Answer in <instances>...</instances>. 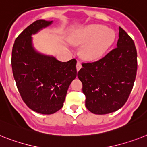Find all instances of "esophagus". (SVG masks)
Returning <instances> with one entry per match:
<instances>
[{"label":"esophagus","instance_id":"1","mask_svg":"<svg viewBox=\"0 0 147 147\" xmlns=\"http://www.w3.org/2000/svg\"><path fill=\"white\" fill-rule=\"evenodd\" d=\"M82 67L81 64L80 62H77V64H76V69H77V71H79L81 69V68Z\"/></svg>","mask_w":147,"mask_h":147}]
</instances>
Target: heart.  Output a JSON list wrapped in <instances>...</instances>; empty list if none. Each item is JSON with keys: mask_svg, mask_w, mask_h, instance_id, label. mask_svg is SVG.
<instances>
[{"mask_svg": "<svg viewBox=\"0 0 147 147\" xmlns=\"http://www.w3.org/2000/svg\"><path fill=\"white\" fill-rule=\"evenodd\" d=\"M115 39V34L102 24H90L78 30L71 38L75 45H84L81 55L85 60L100 59Z\"/></svg>", "mask_w": 147, "mask_h": 147, "instance_id": "heart-1", "label": "heart"}]
</instances>
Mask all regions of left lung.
<instances>
[{
  "instance_id": "obj_1",
  "label": "left lung",
  "mask_w": 147,
  "mask_h": 147,
  "mask_svg": "<svg viewBox=\"0 0 147 147\" xmlns=\"http://www.w3.org/2000/svg\"><path fill=\"white\" fill-rule=\"evenodd\" d=\"M82 66L78 77L83 84L87 109L95 114L116 111L126 102L136 78L138 61L134 41L119 27L117 48L101 60Z\"/></svg>"
}]
</instances>
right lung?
<instances>
[{"instance_id": "obj_1", "label": "right lung", "mask_w": 147, "mask_h": 147, "mask_svg": "<svg viewBox=\"0 0 147 147\" xmlns=\"http://www.w3.org/2000/svg\"><path fill=\"white\" fill-rule=\"evenodd\" d=\"M52 23L43 19L32 23L16 38L12 51L18 92L28 108L42 114H52L62 108L68 88L77 76L75 59L61 62L34 48L32 36Z\"/></svg>"}]
</instances>
